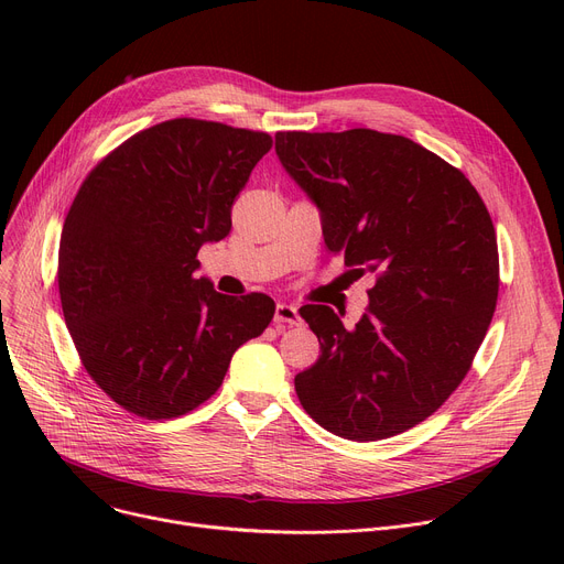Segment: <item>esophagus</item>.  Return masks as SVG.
I'll use <instances>...</instances> for the list:
<instances>
[{"mask_svg":"<svg viewBox=\"0 0 564 564\" xmlns=\"http://www.w3.org/2000/svg\"><path fill=\"white\" fill-rule=\"evenodd\" d=\"M274 322H276V324H290V327H297V324H302V317H300L297 306H292V304H276Z\"/></svg>","mask_w":564,"mask_h":564,"instance_id":"esophagus-1","label":"esophagus"}]
</instances>
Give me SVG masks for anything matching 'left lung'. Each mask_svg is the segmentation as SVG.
<instances>
[{
	"mask_svg": "<svg viewBox=\"0 0 564 564\" xmlns=\"http://www.w3.org/2000/svg\"><path fill=\"white\" fill-rule=\"evenodd\" d=\"M276 155L319 207L324 245L375 274L354 329L322 304L300 315L319 359L294 377L308 416L349 441L423 423L470 370L498 297V245L468 177L421 143L368 128L276 132Z\"/></svg>",
	"mask_w": 564,
	"mask_h": 564,
	"instance_id": "obj_1",
	"label": "left lung"
}]
</instances>
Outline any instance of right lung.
<instances>
[{
  "label": "right lung",
  "instance_id": "add662e5",
  "mask_svg": "<svg viewBox=\"0 0 564 564\" xmlns=\"http://www.w3.org/2000/svg\"><path fill=\"white\" fill-rule=\"evenodd\" d=\"M270 148L267 132L171 118L82 183L58 242V294L84 370L134 416L177 419L210 400L235 349L272 322L267 294L237 300L194 276Z\"/></svg>",
  "mask_w": 564,
  "mask_h": 564
}]
</instances>
